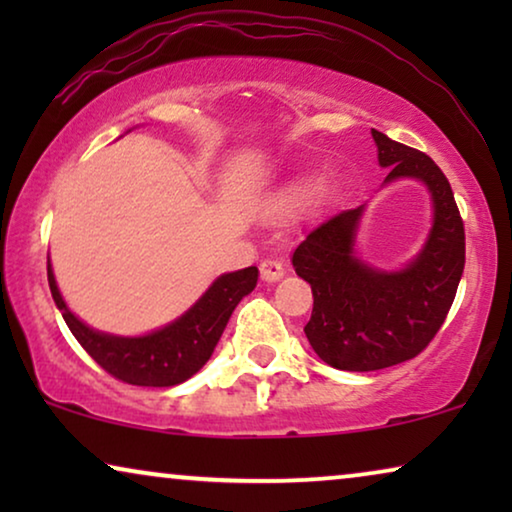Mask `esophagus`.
I'll return each mask as SVG.
<instances>
[{"label":"esophagus","mask_w":512,"mask_h":512,"mask_svg":"<svg viewBox=\"0 0 512 512\" xmlns=\"http://www.w3.org/2000/svg\"><path fill=\"white\" fill-rule=\"evenodd\" d=\"M284 272H286L284 265L279 261H272V258H268V261L261 263V279H263V282H268V284L279 282V279L284 277Z\"/></svg>","instance_id":"34e87169"}]
</instances>
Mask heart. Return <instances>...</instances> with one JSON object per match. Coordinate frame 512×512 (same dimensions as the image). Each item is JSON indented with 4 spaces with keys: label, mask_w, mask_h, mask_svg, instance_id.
Returning a JSON list of instances; mask_svg holds the SVG:
<instances>
[{
    "label": "heart",
    "mask_w": 512,
    "mask_h": 512,
    "mask_svg": "<svg viewBox=\"0 0 512 512\" xmlns=\"http://www.w3.org/2000/svg\"><path fill=\"white\" fill-rule=\"evenodd\" d=\"M307 191H310V181H305V179L293 181V184L284 186L282 191L277 193V198H275V209H282V207L293 205V202H298L300 198H305Z\"/></svg>",
    "instance_id": "obj_1"
}]
</instances>
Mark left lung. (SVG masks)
<instances>
[{
    "label": "left lung",
    "mask_w": 512,
    "mask_h": 512,
    "mask_svg": "<svg viewBox=\"0 0 512 512\" xmlns=\"http://www.w3.org/2000/svg\"><path fill=\"white\" fill-rule=\"evenodd\" d=\"M377 163L389 167L382 186L398 179L424 184L431 228L422 249L401 268H377L359 254L368 205L347 209L303 237L293 268L312 286L305 335L328 366L368 373L410 361L440 331L464 275L466 242L450 181L422 151L370 130Z\"/></svg>",
    "instance_id": "obj_1"
}]
</instances>
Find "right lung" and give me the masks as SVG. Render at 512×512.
<instances>
[{"label":"right lung","instance_id":"obj_1","mask_svg":"<svg viewBox=\"0 0 512 512\" xmlns=\"http://www.w3.org/2000/svg\"><path fill=\"white\" fill-rule=\"evenodd\" d=\"M256 282V265L223 272L170 324L142 335H116L97 331L69 310L48 256V286L69 331L107 373L137 387H174L198 373L214 354L237 303L256 289Z\"/></svg>","mask_w":512,"mask_h":512}]
</instances>
